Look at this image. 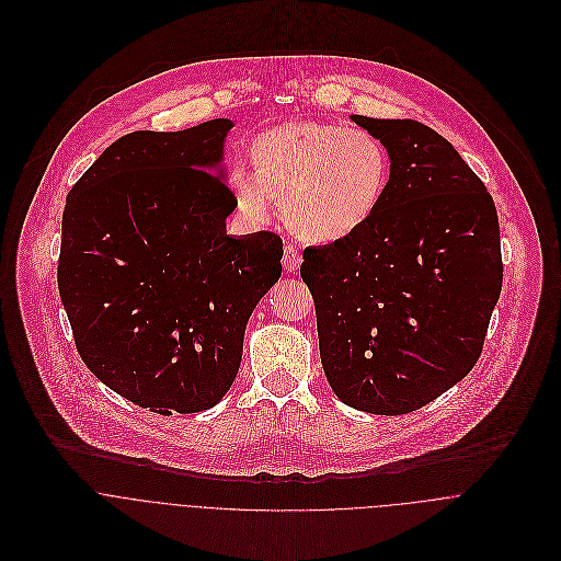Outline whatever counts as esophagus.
<instances>
[{"label":"esophagus","instance_id":"obj_1","mask_svg":"<svg viewBox=\"0 0 561 561\" xmlns=\"http://www.w3.org/2000/svg\"><path fill=\"white\" fill-rule=\"evenodd\" d=\"M300 263H302L300 250H298L294 243H287V245H285V252H283V265H285V270H287V272H296V270L300 267Z\"/></svg>","mask_w":561,"mask_h":561}]
</instances>
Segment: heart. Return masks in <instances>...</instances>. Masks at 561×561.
Segmentation results:
<instances>
[{
    "label": "heart",
    "instance_id": "heart-1",
    "mask_svg": "<svg viewBox=\"0 0 561 561\" xmlns=\"http://www.w3.org/2000/svg\"><path fill=\"white\" fill-rule=\"evenodd\" d=\"M252 174L233 170L229 187L248 220L263 222L270 201L305 241L334 243L358 233L376 214L389 181V151L367 129L289 123L250 145Z\"/></svg>",
    "mask_w": 561,
    "mask_h": 561
}]
</instances>
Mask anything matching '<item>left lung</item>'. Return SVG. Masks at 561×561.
<instances>
[{
	"label": "left lung",
	"mask_w": 561,
	"mask_h": 561,
	"mask_svg": "<svg viewBox=\"0 0 561 561\" xmlns=\"http://www.w3.org/2000/svg\"><path fill=\"white\" fill-rule=\"evenodd\" d=\"M352 121L389 151L385 196L352 238L307 248L300 274L334 396L396 416L476 367L503 283L499 218L480 176L427 125Z\"/></svg>",
	"instance_id": "obj_1"
}]
</instances>
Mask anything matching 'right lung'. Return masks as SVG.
I'll return each mask as SVG.
<instances>
[{
  "instance_id": "obj_1",
  "label": "right lung",
  "mask_w": 561,
  "mask_h": 561,
  "mask_svg": "<svg viewBox=\"0 0 561 561\" xmlns=\"http://www.w3.org/2000/svg\"><path fill=\"white\" fill-rule=\"evenodd\" d=\"M233 123L134 131L67 196L58 289L85 367L160 414L225 398L256 302L280 278L272 231L227 236L238 207L220 165Z\"/></svg>"
}]
</instances>
